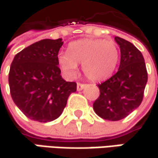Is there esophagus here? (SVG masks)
Masks as SVG:
<instances>
[{"instance_id":"34e87169","label":"esophagus","mask_w":158,"mask_h":158,"mask_svg":"<svg viewBox=\"0 0 158 158\" xmlns=\"http://www.w3.org/2000/svg\"><path fill=\"white\" fill-rule=\"evenodd\" d=\"M86 84H81V83H78L77 84V89L79 90V91H80V90H82L83 89H85L86 88Z\"/></svg>"}]
</instances>
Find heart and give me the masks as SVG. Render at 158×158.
Instances as JSON below:
<instances>
[{
    "mask_svg": "<svg viewBox=\"0 0 158 158\" xmlns=\"http://www.w3.org/2000/svg\"><path fill=\"white\" fill-rule=\"evenodd\" d=\"M119 59L118 44L103 39H82L69 44L67 53L59 56V64L69 76H74L78 64H82L85 76L91 81L108 79Z\"/></svg>",
    "mask_w": 158,
    "mask_h": 158,
    "instance_id": "b5f03b06",
    "label": "heart"
}]
</instances>
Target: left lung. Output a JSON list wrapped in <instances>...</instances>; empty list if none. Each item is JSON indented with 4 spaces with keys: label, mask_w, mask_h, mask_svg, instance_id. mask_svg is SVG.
I'll return each mask as SVG.
<instances>
[{
    "label": "left lung",
    "mask_w": 158,
    "mask_h": 158,
    "mask_svg": "<svg viewBox=\"0 0 158 158\" xmlns=\"http://www.w3.org/2000/svg\"><path fill=\"white\" fill-rule=\"evenodd\" d=\"M120 48L118 70L108 80L98 84L99 97L93 103L98 116L118 121L139 107L148 82V71L142 53L129 41L115 37Z\"/></svg>",
    "instance_id": "1"
}]
</instances>
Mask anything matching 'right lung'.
I'll return each instance as SVG.
<instances>
[{
    "label": "right lung",
    "mask_w": 158,
    "mask_h": 158,
    "mask_svg": "<svg viewBox=\"0 0 158 158\" xmlns=\"http://www.w3.org/2000/svg\"><path fill=\"white\" fill-rule=\"evenodd\" d=\"M62 39H45L17 53L9 72L10 96L30 119L50 122L58 118L68 98L77 90L76 82L62 79L58 54Z\"/></svg>",
    "instance_id": "obj_1"
}]
</instances>
